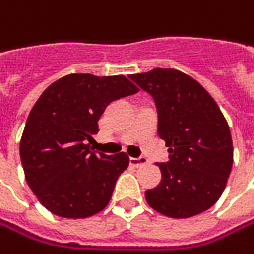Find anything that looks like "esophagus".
<instances>
[{"instance_id":"obj_1","label":"esophagus","mask_w":254,"mask_h":254,"mask_svg":"<svg viewBox=\"0 0 254 254\" xmlns=\"http://www.w3.org/2000/svg\"><path fill=\"white\" fill-rule=\"evenodd\" d=\"M146 163H147V160L144 159V157H137V159H135V157H131V159H130V164H131V166H134V167L144 166Z\"/></svg>"}]
</instances>
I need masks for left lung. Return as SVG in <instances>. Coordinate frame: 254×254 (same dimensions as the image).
<instances>
[{"label": "left lung", "mask_w": 254, "mask_h": 254, "mask_svg": "<svg viewBox=\"0 0 254 254\" xmlns=\"http://www.w3.org/2000/svg\"><path fill=\"white\" fill-rule=\"evenodd\" d=\"M130 78L153 97L157 131L169 147V161L157 163L161 182L147 190V203L174 219L206 211L222 196L233 166L232 134L220 108L179 70L154 68Z\"/></svg>", "instance_id": "obj_1"}]
</instances>
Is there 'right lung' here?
<instances>
[{"label": "right lung", "instance_id": "obj_1", "mask_svg": "<svg viewBox=\"0 0 254 254\" xmlns=\"http://www.w3.org/2000/svg\"><path fill=\"white\" fill-rule=\"evenodd\" d=\"M138 93L124 75L70 74L34 104L19 143L25 180L45 209L84 219L108 204L128 156L95 153L90 144L110 103Z\"/></svg>", "mask_w": 254, "mask_h": 254}]
</instances>
